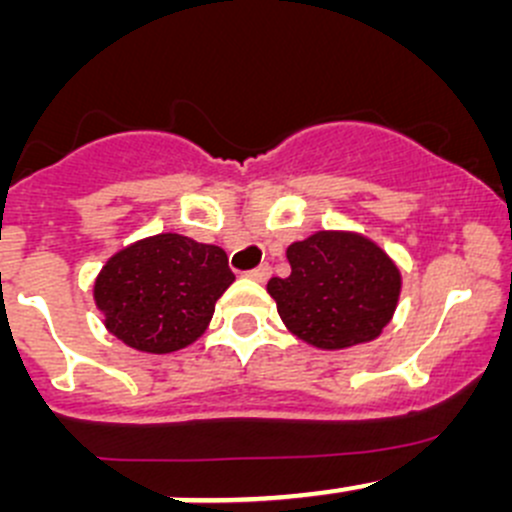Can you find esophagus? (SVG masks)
I'll list each match as a JSON object with an SVG mask.
<instances>
[{
  "label": "esophagus",
  "mask_w": 512,
  "mask_h": 512,
  "mask_svg": "<svg viewBox=\"0 0 512 512\" xmlns=\"http://www.w3.org/2000/svg\"><path fill=\"white\" fill-rule=\"evenodd\" d=\"M245 277H247V280H255V282H265V280H267V277H270V265H260V267H255V270L245 272Z\"/></svg>",
  "instance_id": "obj_1"
}]
</instances>
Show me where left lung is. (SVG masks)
Masks as SVG:
<instances>
[{
  "label": "left lung",
  "mask_w": 512,
  "mask_h": 512,
  "mask_svg": "<svg viewBox=\"0 0 512 512\" xmlns=\"http://www.w3.org/2000/svg\"><path fill=\"white\" fill-rule=\"evenodd\" d=\"M292 272L267 282L289 334L324 352L381 337L401 297L389 252L356 230H317L287 247Z\"/></svg>",
  "instance_id": "obj_1"
}]
</instances>
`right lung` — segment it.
<instances>
[{"label":"right lung","mask_w":512,"mask_h":512,"mask_svg":"<svg viewBox=\"0 0 512 512\" xmlns=\"http://www.w3.org/2000/svg\"><path fill=\"white\" fill-rule=\"evenodd\" d=\"M232 282L223 247L158 232L108 257L94 280V304L126 347L173 354L203 337Z\"/></svg>","instance_id":"add662e5"}]
</instances>
